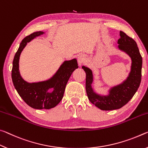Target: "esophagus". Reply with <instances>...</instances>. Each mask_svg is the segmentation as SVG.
<instances>
[{"label": "esophagus", "instance_id": "obj_1", "mask_svg": "<svg viewBox=\"0 0 148 148\" xmlns=\"http://www.w3.org/2000/svg\"><path fill=\"white\" fill-rule=\"evenodd\" d=\"M77 60H78V63L80 66L83 64V63L84 62L85 60V56H84V54H80L79 56H78L77 57Z\"/></svg>", "mask_w": 148, "mask_h": 148}]
</instances>
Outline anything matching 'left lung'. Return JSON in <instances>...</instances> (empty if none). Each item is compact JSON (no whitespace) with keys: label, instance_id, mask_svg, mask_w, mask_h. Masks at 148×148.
I'll list each match as a JSON object with an SVG mask.
<instances>
[{"label":"left lung","instance_id":"obj_1","mask_svg":"<svg viewBox=\"0 0 148 148\" xmlns=\"http://www.w3.org/2000/svg\"><path fill=\"white\" fill-rule=\"evenodd\" d=\"M120 38L118 40V49L125 52L131 58V66L129 76L119 84L109 90L108 95H101L94 92L92 87L93 74L88 67L82 68L86 73V91L88 100L101 110L109 111L121 108L131 100L139 88L142 77V58L135 40L120 31Z\"/></svg>","mask_w":148,"mask_h":148}]
</instances>
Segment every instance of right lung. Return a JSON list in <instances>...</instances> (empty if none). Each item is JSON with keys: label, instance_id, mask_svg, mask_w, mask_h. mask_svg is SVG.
<instances>
[{"label": "right lung", "instance_id": "obj_1", "mask_svg": "<svg viewBox=\"0 0 148 148\" xmlns=\"http://www.w3.org/2000/svg\"><path fill=\"white\" fill-rule=\"evenodd\" d=\"M45 33L43 31H37L23 38L14 56L12 70L14 86L19 95L28 106L37 110H49L60 102L69 77L79 67L76 58L65 60L49 79L35 83H28L25 81L21 77L19 69L21 53L28 42Z\"/></svg>", "mask_w": 148, "mask_h": 148}]
</instances>
